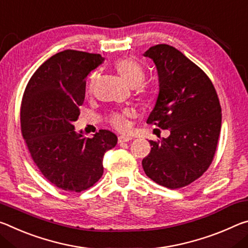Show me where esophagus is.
I'll return each instance as SVG.
<instances>
[{
	"label": "esophagus",
	"mask_w": 248,
	"mask_h": 248,
	"mask_svg": "<svg viewBox=\"0 0 248 248\" xmlns=\"http://www.w3.org/2000/svg\"><path fill=\"white\" fill-rule=\"evenodd\" d=\"M132 140L131 136H125V135H122L119 137V143H127Z\"/></svg>",
	"instance_id": "obj_1"
}]
</instances>
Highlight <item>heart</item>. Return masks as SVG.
Listing matches in <instances>:
<instances>
[{
    "instance_id": "1",
    "label": "heart",
    "mask_w": 248,
    "mask_h": 248,
    "mask_svg": "<svg viewBox=\"0 0 248 248\" xmlns=\"http://www.w3.org/2000/svg\"><path fill=\"white\" fill-rule=\"evenodd\" d=\"M115 68L126 82L132 87H136V93L140 101H146L151 95V91L147 86L143 84L146 79V70L140 62L132 57H125L119 59L115 62ZM97 79V72H92L88 80V91L92 92L93 87ZM129 113L127 111L113 112L108 115V121L117 131H125L127 128V117Z\"/></svg>"
}]
</instances>
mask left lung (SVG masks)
Listing matches in <instances>:
<instances>
[{
	"label": "left lung",
	"instance_id": "8db88e82",
	"mask_svg": "<svg viewBox=\"0 0 248 248\" xmlns=\"http://www.w3.org/2000/svg\"><path fill=\"white\" fill-rule=\"evenodd\" d=\"M155 62L159 95L147 124L169 129L167 139L149 140L143 165L146 176L169 189L199 179L216 155L222 112L212 81L196 63L166 44L145 52Z\"/></svg>",
	"mask_w": 248,
	"mask_h": 248
}]
</instances>
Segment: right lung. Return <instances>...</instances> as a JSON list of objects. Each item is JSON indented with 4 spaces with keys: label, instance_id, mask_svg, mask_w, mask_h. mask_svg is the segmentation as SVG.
<instances>
[{
    "label": "right lung",
    "instance_id": "right-lung-1",
    "mask_svg": "<svg viewBox=\"0 0 248 248\" xmlns=\"http://www.w3.org/2000/svg\"><path fill=\"white\" fill-rule=\"evenodd\" d=\"M100 54L67 49L51 56L28 81L21 104L22 136L31 159L57 188L81 192L103 174V156L117 137L100 129L91 139L75 132L86 95V77Z\"/></svg>",
    "mask_w": 248,
    "mask_h": 248
}]
</instances>
